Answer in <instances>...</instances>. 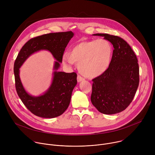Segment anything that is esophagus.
I'll return each instance as SVG.
<instances>
[{
	"mask_svg": "<svg viewBox=\"0 0 155 155\" xmlns=\"http://www.w3.org/2000/svg\"><path fill=\"white\" fill-rule=\"evenodd\" d=\"M84 80V78L83 77H82L80 75H78V76H77V81L78 82H80V81H83Z\"/></svg>",
	"mask_w": 155,
	"mask_h": 155,
	"instance_id": "obj_1",
	"label": "esophagus"
}]
</instances>
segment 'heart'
<instances>
[{"instance_id": "heart-1", "label": "heart", "mask_w": 155, "mask_h": 155, "mask_svg": "<svg viewBox=\"0 0 155 155\" xmlns=\"http://www.w3.org/2000/svg\"><path fill=\"white\" fill-rule=\"evenodd\" d=\"M112 54L110 43L104 39L81 42L74 46L71 54L62 56L63 64L68 67L76 62L79 71L87 77H96L102 74L109 67Z\"/></svg>"}]
</instances>
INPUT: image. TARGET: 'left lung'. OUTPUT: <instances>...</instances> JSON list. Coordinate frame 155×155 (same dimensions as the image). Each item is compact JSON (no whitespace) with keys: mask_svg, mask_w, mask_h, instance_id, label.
<instances>
[{"mask_svg":"<svg viewBox=\"0 0 155 155\" xmlns=\"http://www.w3.org/2000/svg\"><path fill=\"white\" fill-rule=\"evenodd\" d=\"M111 43L114 50L108 69L93 80L91 101L98 111L112 115L124 110L134 99L139 83L137 56L118 36L95 34Z\"/></svg>","mask_w":155,"mask_h":155,"instance_id":"1","label":"left lung"}]
</instances>
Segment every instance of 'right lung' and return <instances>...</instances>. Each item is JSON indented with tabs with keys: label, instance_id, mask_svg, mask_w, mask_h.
<instances>
[{
	"label": "right lung",
	"instance_id": "1",
	"mask_svg": "<svg viewBox=\"0 0 155 155\" xmlns=\"http://www.w3.org/2000/svg\"><path fill=\"white\" fill-rule=\"evenodd\" d=\"M72 31L50 33L30 39L19 51L14 64L15 87L21 101L29 111L42 118H52L62 115L69 105L72 93L76 86L77 74L58 72L68 43L74 36ZM48 50L57 60L54 78L48 90L43 95L35 97L24 90L19 78V68L32 54L40 50Z\"/></svg>",
	"mask_w": 155,
	"mask_h": 155
}]
</instances>
